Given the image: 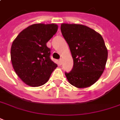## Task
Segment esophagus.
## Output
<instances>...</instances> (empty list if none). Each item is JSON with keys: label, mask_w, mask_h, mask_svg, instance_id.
Wrapping results in <instances>:
<instances>
[{"label": "esophagus", "mask_w": 120, "mask_h": 120, "mask_svg": "<svg viewBox=\"0 0 120 120\" xmlns=\"http://www.w3.org/2000/svg\"><path fill=\"white\" fill-rule=\"evenodd\" d=\"M59 64L60 65H62V59H60L59 60Z\"/></svg>", "instance_id": "34e87169"}]
</instances>
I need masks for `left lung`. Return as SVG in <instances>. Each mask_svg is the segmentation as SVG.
I'll use <instances>...</instances> for the list:
<instances>
[{
    "label": "left lung",
    "mask_w": 120,
    "mask_h": 120,
    "mask_svg": "<svg viewBox=\"0 0 120 120\" xmlns=\"http://www.w3.org/2000/svg\"><path fill=\"white\" fill-rule=\"evenodd\" d=\"M61 31L69 46L73 67L65 76L70 84L79 88L94 84L103 73L108 50L102 36L82 24H62Z\"/></svg>",
    "instance_id": "obj_1"
}]
</instances>
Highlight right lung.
<instances>
[{"label":"right lung","mask_w":120,"mask_h":120,"mask_svg":"<svg viewBox=\"0 0 120 120\" xmlns=\"http://www.w3.org/2000/svg\"><path fill=\"white\" fill-rule=\"evenodd\" d=\"M55 24H32L18 35L11 47L13 68L20 79L32 87L46 83L57 67L50 59L47 41L56 34Z\"/></svg>","instance_id":"obj_1"}]
</instances>
